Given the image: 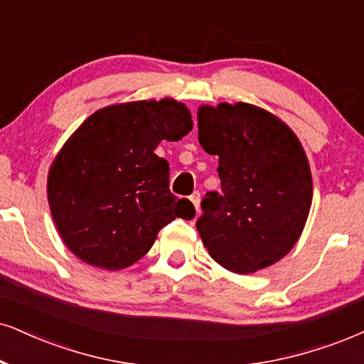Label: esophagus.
<instances>
[{
  "label": "esophagus",
  "mask_w": 364,
  "mask_h": 364,
  "mask_svg": "<svg viewBox=\"0 0 364 364\" xmlns=\"http://www.w3.org/2000/svg\"><path fill=\"white\" fill-rule=\"evenodd\" d=\"M191 203L194 204L196 210H197V213H199V204H200V194H199V192H194V194L191 196Z\"/></svg>",
  "instance_id": "obj_1"
}]
</instances>
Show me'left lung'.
I'll return each mask as SVG.
<instances>
[{"label": "left lung", "instance_id": "left-lung-1", "mask_svg": "<svg viewBox=\"0 0 364 364\" xmlns=\"http://www.w3.org/2000/svg\"><path fill=\"white\" fill-rule=\"evenodd\" d=\"M199 143L218 155L221 192H208L196 228L210 258L253 273L297 243L312 204L311 167L295 133L262 107L200 106Z\"/></svg>", "mask_w": 364, "mask_h": 364}]
</instances>
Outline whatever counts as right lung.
Here are the masks:
<instances>
[{
  "instance_id": "add662e5",
  "label": "right lung",
  "mask_w": 364,
  "mask_h": 364,
  "mask_svg": "<svg viewBox=\"0 0 364 364\" xmlns=\"http://www.w3.org/2000/svg\"><path fill=\"white\" fill-rule=\"evenodd\" d=\"M191 129V111L173 100L102 107L75 129L47 181L57 231L75 257L121 270L146 255L170 221L196 216L191 200L170 192L168 161L155 155L161 140Z\"/></svg>"
}]
</instances>
